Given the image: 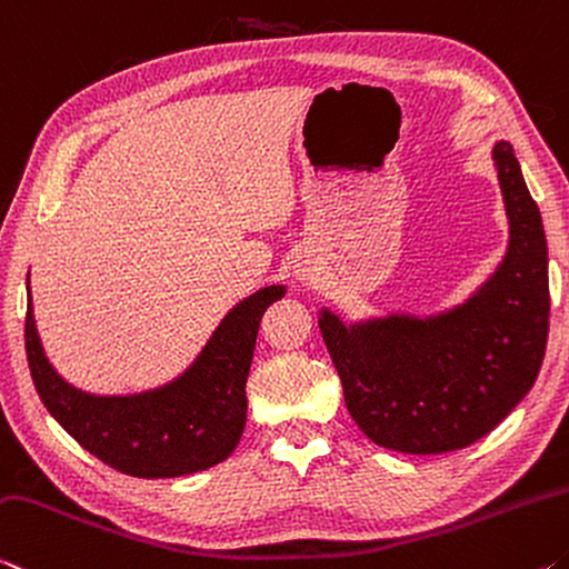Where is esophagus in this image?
<instances>
[{"instance_id": "obj_1", "label": "esophagus", "mask_w": 569, "mask_h": 569, "mask_svg": "<svg viewBox=\"0 0 569 569\" xmlns=\"http://www.w3.org/2000/svg\"><path fill=\"white\" fill-rule=\"evenodd\" d=\"M318 277H320V262L310 254V251H302V254L295 259V279L307 287L318 282Z\"/></svg>"}]
</instances>
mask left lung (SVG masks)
<instances>
[{"instance_id":"8db88e82","label":"left lung","mask_w":569,"mask_h":569,"mask_svg":"<svg viewBox=\"0 0 569 569\" xmlns=\"http://www.w3.org/2000/svg\"><path fill=\"white\" fill-rule=\"evenodd\" d=\"M491 161L509 241L495 272L461 305L433 315L388 312L346 322L330 307L320 330L352 421L403 453L463 449L515 411L542 368L549 330L547 239L515 148Z\"/></svg>"}]
</instances>
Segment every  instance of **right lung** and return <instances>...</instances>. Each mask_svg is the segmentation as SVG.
Returning a JSON list of instances; mask_svg holds the SVG:
<instances>
[{
	"mask_svg": "<svg viewBox=\"0 0 569 569\" xmlns=\"http://www.w3.org/2000/svg\"><path fill=\"white\" fill-rule=\"evenodd\" d=\"M284 284L244 297L211 332L197 360L169 383L98 396L68 383L44 356L27 274V362L44 408L82 449L138 479H173L229 459L247 426V378L259 322Z\"/></svg>",
	"mask_w": 569,
	"mask_h": 569,
	"instance_id": "obj_1",
	"label": "right lung"
}]
</instances>
